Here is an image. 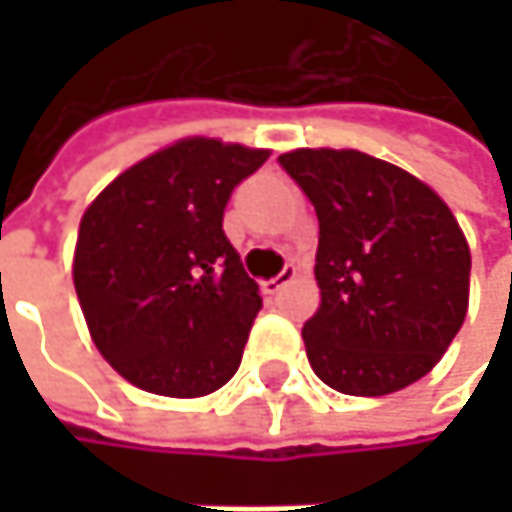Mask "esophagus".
Here are the masks:
<instances>
[{
  "instance_id": "34e87169",
  "label": "esophagus",
  "mask_w": 512,
  "mask_h": 512,
  "mask_svg": "<svg viewBox=\"0 0 512 512\" xmlns=\"http://www.w3.org/2000/svg\"><path fill=\"white\" fill-rule=\"evenodd\" d=\"M293 278H296V266H293V263H287L275 278H266L260 287H263V293H266V296H275V293H278V290H284Z\"/></svg>"
}]
</instances>
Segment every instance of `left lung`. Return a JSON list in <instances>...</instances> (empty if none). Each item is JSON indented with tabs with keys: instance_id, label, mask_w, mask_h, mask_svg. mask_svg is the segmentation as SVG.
<instances>
[{
	"instance_id": "8db88e82",
	"label": "left lung",
	"mask_w": 512,
	"mask_h": 512,
	"mask_svg": "<svg viewBox=\"0 0 512 512\" xmlns=\"http://www.w3.org/2000/svg\"><path fill=\"white\" fill-rule=\"evenodd\" d=\"M281 168L314 204L320 308L305 353L335 391L379 397L433 370L468 308L471 255L448 204L361 151H290Z\"/></svg>"
}]
</instances>
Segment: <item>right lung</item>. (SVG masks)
Masks as SVG:
<instances>
[{"mask_svg":"<svg viewBox=\"0 0 512 512\" xmlns=\"http://www.w3.org/2000/svg\"><path fill=\"white\" fill-rule=\"evenodd\" d=\"M269 151L183 139L115 177L79 222L73 284L103 358L162 397H204L240 367L263 305L222 231Z\"/></svg>","mask_w":512,"mask_h":512,"instance_id":"1","label":"right lung"}]
</instances>
